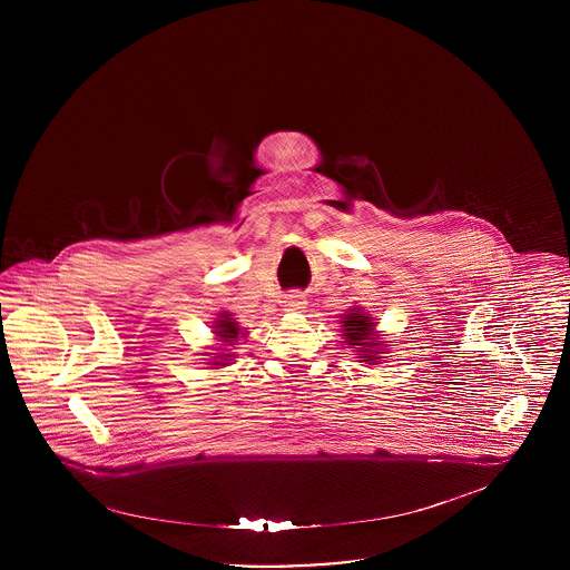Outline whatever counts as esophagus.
<instances>
[{
	"label": "esophagus",
	"mask_w": 570,
	"mask_h": 570,
	"mask_svg": "<svg viewBox=\"0 0 570 570\" xmlns=\"http://www.w3.org/2000/svg\"><path fill=\"white\" fill-rule=\"evenodd\" d=\"M284 307L288 309V312H301L303 307H305V298L297 291H293V293H288V295H284Z\"/></svg>",
	"instance_id": "esophagus-1"
}]
</instances>
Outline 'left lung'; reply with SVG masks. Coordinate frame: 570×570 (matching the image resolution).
<instances>
[{
  "mask_svg": "<svg viewBox=\"0 0 570 570\" xmlns=\"http://www.w3.org/2000/svg\"><path fill=\"white\" fill-rule=\"evenodd\" d=\"M344 335H346V344L348 346H356V348H363L358 353H365V356H358V358H365V361H372V354L370 351L379 344H374V337H372V331H374V323L363 316V314H351L346 316L344 321Z\"/></svg>",
  "mask_w": 570,
  "mask_h": 570,
  "instance_id": "1",
  "label": "left lung"
}]
</instances>
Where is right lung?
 Here are the masks:
<instances>
[{"label":"right lung","instance_id":"right-lung-1","mask_svg":"<svg viewBox=\"0 0 570 570\" xmlns=\"http://www.w3.org/2000/svg\"><path fill=\"white\" fill-rule=\"evenodd\" d=\"M239 331H242V328L230 318V314H222V318L216 323L217 335H219L224 342H228V344H235ZM226 356H233V354H226ZM219 363H222V361H219ZM219 363H217V365H219ZM222 365H226V363H222Z\"/></svg>","mask_w":570,"mask_h":570}]
</instances>
